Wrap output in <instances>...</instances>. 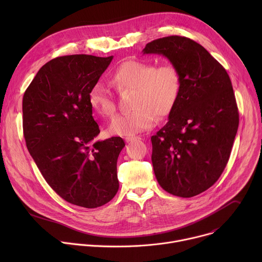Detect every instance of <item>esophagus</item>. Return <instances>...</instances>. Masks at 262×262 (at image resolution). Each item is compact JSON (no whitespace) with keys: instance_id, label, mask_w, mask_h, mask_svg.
Returning a JSON list of instances; mask_svg holds the SVG:
<instances>
[{"instance_id":"1","label":"esophagus","mask_w":262,"mask_h":262,"mask_svg":"<svg viewBox=\"0 0 262 262\" xmlns=\"http://www.w3.org/2000/svg\"><path fill=\"white\" fill-rule=\"evenodd\" d=\"M139 140H141L140 137H129V138H125V142H126V143H132V142H134V141H139Z\"/></svg>"}]
</instances>
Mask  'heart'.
<instances>
[{
  "label": "heart",
  "instance_id": "obj_1",
  "mask_svg": "<svg viewBox=\"0 0 262 262\" xmlns=\"http://www.w3.org/2000/svg\"><path fill=\"white\" fill-rule=\"evenodd\" d=\"M111 84L118 91L134 90L133 112L119 115L111 122L108 132L120 137H133L150 129L159 118L173 110L180 91V76L177 68L169 63L157 66L151 62L127 60L111 76ZM91 107L103 117L115 114L116 103L108 89L94 84L88 94Z\"/></svg>",
  "mask_w": 262,
  "mask_h": 262
}]
</instances>
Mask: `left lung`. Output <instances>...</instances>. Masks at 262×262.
<instances>
[{
  "label": "left lung",
  "instance_id": "obj_1",
  "mask_svg": "<svg viewBox=\"0 0 262 262\" xmlns=\"http://www.w3.org/2000/svg\"><path fill=\"white\" fill-rule=\"evenodd\" d=\"M143 54L166 57L180 76L169 120L151 137L156 177L166 192L194 197L219 179L230 157L239 122L230 78L202 46L186 37L154 40Z\"/></svg>",
  "mask_w": 262,
  "mask_h": 262
}]
</instances>
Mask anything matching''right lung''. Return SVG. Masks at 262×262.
<instances>
[{
    "label": "right lung",
    "mask_w": 262,
    "mask_h": 262,
    "mask_svg": "<svg viewBox=\"0 0 262 262\" xmlns=\"http://www.w3.org/2000/svg\"><path fill=\"white\" fill-rule=\"evenodd\" d=\"M113 56L58 57L37 72L23 98L27 148L51 188L65 201L102 206L119 189L120 137L94 141L100 133L88 94Z\"/></svg>",
    "instance_id": "1"
}]
</instances>
